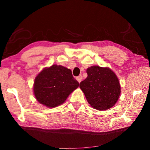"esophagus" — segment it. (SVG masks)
Instances as JSON below:
<instances>
[{"label": "esophagus", "mask_w": 150, "mask_h": 150, "mask_svg": "<svg viewBox=\"0 0 150 150\" xmlns=\"http://www.w3.org/2000/svg\"><path fill=\"white\" fill-rule=\"evenodd\" d=\"M76 80H77V81L79 82V83H80L81 82V81H82V76H78V77H76Z\"/></svg>", "instance_id": "1"}]
</instances>
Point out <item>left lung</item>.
Wrapping results in <instances>:
<instances>
[{"label":"left lung","mask_w":150,"mask_h":150,"mask_svg":"<svg viewBox=\"0 0 150 150\" xmlns=\"http://www.w3.org/2000/svg\"><path fill=\"white\" fill-rule=\"evenodd\" d=\"M87 77L80 83V88L87 102L98 110H105L116 104L121 93L120 81L108 67L93 65L87 69Z\"/></svg>","instance_id":"1"}]
</instances>
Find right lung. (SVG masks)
<instances>
[{"mask_svg":"<svg viewBox=\"0 0 150 150\" xmlns=\"http://www.w3.org/2000/svg\"><path fill=\"white\" fill-rule=\"evenodd\" d=\"M79 86L70 69L62 65H52L43 69L35 77L33 92L40 104L54 108L63 104Z\"/></svg>","mask_w":150,"mask_h":150,"instance_id":"1","label":"right lung"}]
</instances>
